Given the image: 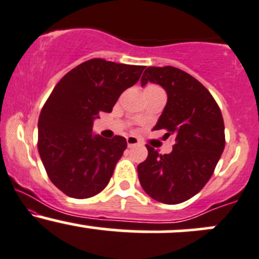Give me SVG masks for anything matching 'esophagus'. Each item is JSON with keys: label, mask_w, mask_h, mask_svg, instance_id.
<instances>
[{"label": "esophagus", "mask_w": 259, "mask_h": 259, "mask_svg": "<svg viewBox=\"0 0 259 259\" xmlns=\"http://www.w3.org/2000/svg\"><path fill=\"white\" fill-rule=\"evenodd\" d=\"M126 143H127V148H133V146L139 145V140L135 137H127Z\"/></svg>", "instance_id": "esophagus-1"}]
</instances>
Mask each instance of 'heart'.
<instances>
[{
  "label": "heart",
  "instance_id": "1",
  "mask_svg": "<svg viewBox=\"0 0 259 259\" xmlns=\"http://www.w3.org/2000/svg\"><path fill=\"white\" fill-rule=\"evenodd\" d=\"M155 89H160L157 85H154V84H149L148 87H146V91H155Z\"/></svg>",
  "mask_w": 259,
  "mask_h": 259
}]
</instances>
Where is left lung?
<instances>
[{"label": "left lung", "mask_w": 259, "mask_h": 259, "mask_svg": "<svg viewBox=\"0 0 259 259\" xmlns=\"http://www.w3.org/2000/svg\"><path fill=\"white\" fill-rule=\"evenodd\" d=\"M148 81L160 84L167 93L154 129L166 130L175 144L164 155L146 145L149 155L138 165L139 181L154 200L176 205L194 197L211 179L226 144L222 113L207 89L179 68H146L141 85Z\"/></svg>", "instance_id": "8db88e82"}]
</instances>
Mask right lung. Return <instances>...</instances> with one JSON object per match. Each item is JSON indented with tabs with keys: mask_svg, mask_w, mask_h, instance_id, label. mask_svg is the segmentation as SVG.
Listing matches in <instances>:
<instances>
[{
	"mask_svg": "<svg viewBox=\"0 0 259 259\" xmlns=\"http://www.w3.org/2000/svg\"><path fill=\"white\" fill-rule=\"evenodd\" d=\"M144 69L94 58L73 68L54 87L38 119V152L48 178L63 194L88 198L109 184L126 140L93 135V120L113 110Z\"/></svg>",
	"mask_w": 259,
	"mask_h": 259,
	"instance_id": "right-lung-1",
	"label": "right lung"
}]
</instances>
